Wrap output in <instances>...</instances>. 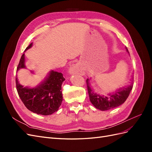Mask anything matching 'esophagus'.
<instances>
[{
    "label": "esophagus",
    "instance_id": "esophagus-1",
    "mask_svg": "<svg viewBox=\"0 0 152 152\" xmlns=\"http://www.w3.org/2000/svg\"><path fill=\"white\" fill-rule=\"evenodd\" d=\"M69 72H70V73H78L80 72V68L77 65L73 64L69 69Z\"/></svg>",
    "mask_w": 152,
    "mask_h": 152
}]
</instances>
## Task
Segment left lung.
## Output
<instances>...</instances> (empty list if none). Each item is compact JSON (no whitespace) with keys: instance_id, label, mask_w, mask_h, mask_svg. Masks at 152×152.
<instances>
[{"instance_id":"8db88e82","label":"left lung","mask_w":152,"mask_h":152,"mask_svg":"<svg viewBox=\"0 0 152 152\" xmlns=\"http://www.w3.org/2000/svg\"><path fill=\"white\" fill-rule=\"evenodd\" d=\"M126 49L127 52L129 53L126 47ZM89 80L88 79L86 80V84L90 102L96 108L102 111L116 108L123 104L128 98L133 86L131 84L127 87H123L118 91H116L115 93L109 94L108 96H105L94 93L90 86Z\"/></svg>"}]
</instances>
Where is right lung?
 <instances>
[{"instance_id": "obj_1", "label": "right lung", "mask_w": 152, "mask_h": 152, "mask_svg": "<svg viewBox=\"0 0 152 152\" xmlns=\"http://www.w3.org/2000/svg\"><path fill=\"white\" fill-rule=\"evenodd\" d=\"M32 46L31 43L25 49ZM25 53L22 54L17 71L25 68ZM65 80L61 73L50 71L48 77L34 88L21 86L16 77V86L22 102L30 111L42 115H49L58 111L63 101L61 85Z\"/></svg>"}]
</instances>
